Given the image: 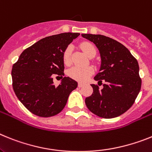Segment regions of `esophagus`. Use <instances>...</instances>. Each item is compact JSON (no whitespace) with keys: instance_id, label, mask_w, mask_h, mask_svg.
<instances>
[{"instance_id":"obj_1","label":"esophagus","mask_w":152,"mask_h":152,"mask_svg":"<svg viewBox=\"0 0 152 152\" xmlns=\"http://www.w3.org/2000/svg\"><path fill=\"white\" fill-rule=\"evenodd\" d=\"M83 86V83H80L78 84V86L80 87H80H82V86Z\"/></svg>"}]
</instances>
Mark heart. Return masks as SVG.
<instances>
[{
	"mask_svg": "<svg viewBox=\"0 0 152 152\" xmlns=\"http://www.w3.org/2000/svg\"><path fill=\"white\" fill-rule=\"evenodd\" d=\"M80 47L87 56L89 57L93 54L96 55V48L92 43H89V42H83L80 44ZM71 51H72V47L70 46L66 47V49L64 50L63 62L65 64H69L70 63ZM92 73H93V69L90 66H73L69 69L68 71L69 76L71 78L79 82H82V83L87 81L88 79L92 76Z\"/></svg>",
	"mask_w": 152,
	"mask_h": 152,
	"instance_id": "1",
	"label": "heart"
}]
</instances>
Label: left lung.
Wrapping results in <instances>:
<instances>
[{"mask_svg": "<svg viewBox=\"0 0 152 152\" xmlns=\"http://www.w3.org/2000/svg\"><path fill=\"white\" fill-rule=\"evenodd\" d=\"M92 42L101 58L99 72L94 80H105L103 88L92 84L93 92L85 99L93 114L104 118L118 117L130 109L141 89L139 66L126 47L115 39L100 34H81Z\"/></svg>", "mask_w": 152, "mask_h": 152, "instance_id": "obj_1", "label": "left lung"}]
</instances>
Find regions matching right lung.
Masks as SVG:
<instances>
[{
    "mask_svg": "<svg viewBox=\"0 0 152 152\" xmlns=\"http://www.w3.org/2000/svg\"><path fill=\"white\" fill-rule=\"evenodd\" d=\"M79 33H63L47 37L28 47L13 66V89L20 102L30 112L40 117L60 113L78 83L63 77L58 86L55 74L64 76L63 53Z\"/></svg>",
    "mask_w": 152,
    "mask_h": 152,
    "instance_id": "obj_1",
    "label": "right lung"
}]
</instances>
